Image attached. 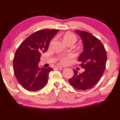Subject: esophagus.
Wrapping results in <instances>:
<instances>
[{"mask_svg": "<svg viewBox=\"0 0 120 120\" xmlns=\"http://www.w3.org/2000/svg\"><path fill=\"white\" fill-rule=\"evenodd\" d=\"M56 68H57L58 69H59V70H62H62L65 69V68L62 67V66H58V67H56Z\"/></svg>", "mask_w": 120, "mask_h": 120, "instance_id": "esophagus-1", "label": "esophagus"}]
</instances>
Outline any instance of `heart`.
<instances>
[{
	"mask_svg": "<svg viewBox=\"0 0 120 120\" xmlns=\"http://www.w3.org/2000/svg\"><path fill=\"white\" fill-rule=\"evenodd\" d=\"M76 37L72 33H66L64 36V41L65 42H69V41H73V42H75L76 41ZM53 41H54V40L52 41L51 44L52 43ZM72 57H73V55L71 54L62 55L60 57V61L63 65H66L69 62L70 60Z\"/></svg>",
	"mask_w": 120,
	"mask_h": 120,
	"instance_id": "1",
	"label": "heart"
}]
</instances>
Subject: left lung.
<instances>
[{"label": "left lung", "mask_w": 120, "mask_h": 120, "mask_svg": "<svg viewBox=\"0 0 120 120\" xmlns=\"http://www.w3.org/2000/svg\"><path fill=\"white\" fill-rule=\"evenodd\" d=\"M75 32L83 42V50L78 61L85 71L78 73L74 69V75L69 82L76 89L85 90L92 88L100 80L105 68L107 54L101 41L92 34L80 30Z\"/></svg>", "instance_id": "obj_1"}]
</instances>
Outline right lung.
Returning <instances> with one entry per match:
<instances>
[{"mask_svg": "<svg viewBox=\"0 0 120 120\" xmlns=\"http://www.w3.org/2000/svg\"><path fill=\"white\" fill-rule=\"evenodd\" d=\"M59 30L45 29L33 33L17 48L13 60L14 73L16 79L25 89L38 91L48 82L51 68L39 66L41 54L45 52L53 37Z\"/></svg>", "mask_w": 120, "mask_h": 120, "instance_id": "1", "label": "right lung"}]
</instances>
